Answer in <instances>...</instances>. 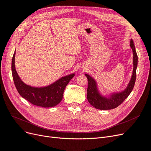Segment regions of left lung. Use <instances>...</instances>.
Here are the masks:
<instances>
[{"label": "left lung", "mask_w": 151, "mask_h": 151, "mask_svg": "<svg viewBox=\"0 0 151 151\" xmlns=\"http://www.w3.org/2000/svg\"><path fill=\"white\" fill-rule=\"evenodd\" d=\"M130 46L132 50L133 53L134 68L130 82L124 91L119 93L113 94L112 95H111L108 98L102 96L98 92L95 80L92 78L90 76L85 74L88 81L87 99L88 102L93 107L98 109L101 110H108L116 108L119 106L131 93L136 79V68L137 66L138 57L136 52L135 46L134 45V42L132 39L131 40Z\"/></svg>", "instance_id": "1"}]
</instances>
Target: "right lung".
Here are the masks:
<instances>
[{"instance_id": "obj_1", "label": "right lung", "mask_w": 151, "mask_h": 151, "mask_svg": "<svg viewBox=\"0 0 151 151\" xmlns=\"http://www.w3.org/2000/svg\"><path fill=\"white\" fill-rule=\"evenodd\" d=\"M15 53L12 60V77L17 90L20 95L33 105L43 108H51L60 103L63 98L65 89L75 76L71 74L61 78L53 84L46 87L35 88L27 85L19 78L15 67Z\"/></svg>"}]
</instances>
